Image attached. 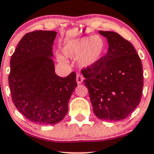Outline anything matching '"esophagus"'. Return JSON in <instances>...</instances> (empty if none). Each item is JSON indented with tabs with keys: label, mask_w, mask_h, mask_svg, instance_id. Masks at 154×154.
<instances>
[{
	"label": "esophagus",
	"mask_w": 154,
	"mask_h": 154,
	"mask_svg": "<svg viewBox=\"0 0 154 154\" xmlns=\"http://www.w3.org/2000/svg\"><path fill=\"white\" fill-rule=\"evenodd\" d=\"M76 79H77V84H81V83H82L83 80H84V77H83V76L81 75V74L79 73H77V77H76Z\"/></svg>",
	"instance_id": "34e87169"
}]
</instances>
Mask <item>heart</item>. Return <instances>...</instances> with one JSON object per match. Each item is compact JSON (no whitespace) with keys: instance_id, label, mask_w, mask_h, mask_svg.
I'll return each mask as SVG.
<instances>
[{"instance_id":"heart-1","label":"heart","mask_w":154,"mask_h":154,"mask_svg":"<svg viewBox=\"0 0 154 154\" xmlns=\"http://www.w3.org/2000/svg\"><path fill=\"white\" fill-rule=\"evenodd\" d=\"M104 50L103 40L99 36L91 38L82 37L73 39L64 44L62 52L67 58L76 59L82 67H89L94 65L101 57ZM60 62L65 63L66 59L61 55L57 56Z\"/></svg>"}]
</instances>
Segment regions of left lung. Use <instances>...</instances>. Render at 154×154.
Masks as SVG:
<instances>
[{
    "label": "left lung",
    "instance_id": "obj_1",
    "mask_svg": "<svg viewBox=\"0 0 154 154\" xmlns=\"http://www.w3.org/2000/svg\"><path fill=\"white\" fill-rule=\"evenodd\" d=\"M109 44L106 56L82 69L93 112L106 121L126 118L140 101L143 87L141 60L130 42L114 32L98 31Z\"/></svg>",
    "mask_w": 154,
    "mask_h": 154
}]
</instances>
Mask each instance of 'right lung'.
<instances>
[{
	"label": "right lung",
	"mask_w": 154,
	"mask_h": 154,
	"mask_svg": "<svg viewBox=\"0 0 154 154\" xmlns=\"http://www.w3.org/2000/svg\"><path fill=\"white\" fill-rule=\"evenodd\" d=\"M57 32L34 31L21 39L10 61L8 76L14 106L26 119L40 125L61 122L77 87L76 74L55 72L53 44Z\"/></svg>",
	"instance_id": "obj_1"
}]
</instances>
